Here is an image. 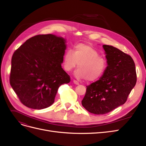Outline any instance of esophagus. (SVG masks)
I'll return each mask as SVG.
<instances>
[{
	"label": "esophagus",
	"mask_w": 146,
	"mask_h": 146,
	"mask_svg": "<svg viewBox=\"0 0 146 146\" xmlns=\"http://www.w3.org/2000/svg\"><path fill=\"white\" fill-rule=\"evenodd\" d=\"M73 82H74V84H76V85H79V83H78V82H77V81H76V80H73Z\"/></svg>",
	"instance_id": "esophagus-1"
}]
</instances>
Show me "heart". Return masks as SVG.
Segmentation results:
<instances>
[{
  "instance_id": "b5f03b06",
  "label": "heart",
  "mask_w": 146,
  "mask_h": 146,
  "mask_svg": "<svg viewBox=\"0 0 146 146\" xmlns=\"http://www.w3.org/2000/svg\"><path fill=\"white\" fill-rule=\"evenodd\" d=\"M77 65L79 69L75 72L76 77L93 82L98 80L105 73L107 61L94 47L79 44L75 47L74 52L68 49L63 56V68L66 71H70Z\"/></svg>"
}]
</instances>
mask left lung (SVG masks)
I'll use <instances>...</instances> for the list:
<instances>
[{"instance_id":"8db88e82","label":"left lung","mask_w":146,"mask_h":146,"mask_svg":"<svg viewBox=\"0 0 146 146\" xmlns=\"http://www.w3.org/2000/svg\"><path fill=\"white\" fill-rule=\"evenodd\" d=\"M107 66L99 80L86 86L82 101L87 111L104 114L124 104L136 83L131 57L112 46L103 45Z\"/></svg>"}]
</instances>
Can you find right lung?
I'll list each match as a JSON object with an SVG mask.
<instances>
[{
  "label": "right lung",
  "instance_id": "obj_1",
  "mask_svg": "<svg viewBox=\"0 0 146 146\" xmlns=\"http://www.w3.org/2000/svg\"><path fill=\"white\" fill-rule=\"evenodd\" d=\"M66 43V39L55 35H36L13 54L10 85L26 107L36 110L50 107L58 88L70 82L61 67Z\"/></svg>",
  "mask_w": 146,
  "mask_h": 146
}]
</instances>
